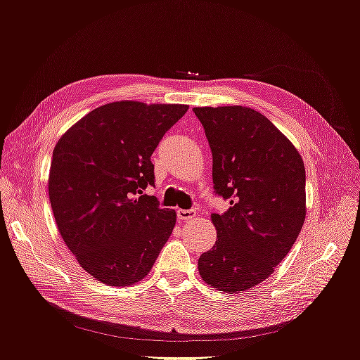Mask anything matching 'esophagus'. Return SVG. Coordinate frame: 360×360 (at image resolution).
<instances>
[{
  "label": "esophagus",
  "mask_w": 360,
  "mask_h": 360,
  "mask_svg": "<svg viewBox=\"0 0 360 360\" xmlns=\"http://www.w3.org/2000/svg\"><path fill=\"white\" fill-rule=\"evenodd\" d=\"M195 216H197V212H195V210H183V209L177 210V219L181 221V222L191 221V219H193Z\"/></svg>",
  "instance_id": "obj_1"
}]
</instances>
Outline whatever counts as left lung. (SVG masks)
<instances>
[{
    "label": "left lung",
    "instance_id": "obj_1",
    "mask_svg": "<svg viewBox=\"0 0 360 360\" xmlns=\"http://www.w3.org/2000/svg\"><path fill=\"white\" fill-rule=\"evenodd\" d=\"M213 156V184L230 200L212 213L216 242L198 259L205 284L237 294L261 284L287 257L307 216L304 165L297 148L250 108H193Z\"/></svg>",
    "mask_w": 360,
    "mask_h": 360
}]
</instances>
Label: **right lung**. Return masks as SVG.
<instances>
[{
	"label": "right lung",
	"instance_id": "right-lung-1",
	"mask_svg": "<svg viewBox=\"0 0 360 360\" xmlns=\"http://www.w3.org/2000/svg\"><path fill=\"white\" fill-rule=\"evenodd\" d=\"M189 110L179 103L120 101L76 122L53 148L48 191L64 243L102 284L143 281L177 214L143 191L155 184L150 158Z\"/></svg>",
	"mask_w": 360,
	"mask_h": 360
}]
</instances>
